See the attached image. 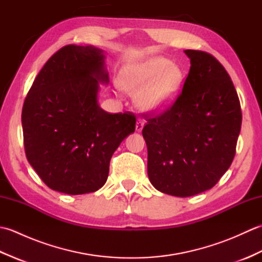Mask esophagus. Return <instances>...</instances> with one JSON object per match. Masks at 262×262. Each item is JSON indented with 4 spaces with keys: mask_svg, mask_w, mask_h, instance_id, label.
Returning <instances> with one entry per match:
<instances>
[{
    "mask_svg": "<svg viewBox=\"0 0 262 262\" xmlns=\"http://www.w3.org/2000/svg\"><path fill=\"white\" fill-rule=\"evenodd\" d=\"M143 127H144V120L137 119V121H136V130L137 132H142Z\"/></svg>",
    "mask_w": 262,
    "mask_h": 262,
    "instance_id": "34e87169",
    "label": "esophagus"
}]
</instances>
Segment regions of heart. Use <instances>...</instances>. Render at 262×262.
Masks as SVG:
<instances>
[{
	"label": "heart",
	"instance_id": "obj_1",
	"mask_svg": "<svg viewBox=\"0 0 262 262\" xmlns=\"http://www.w3.org/2000/svg\"><path fill=\"white\" fill-rule=\"evenodd\" d=\"M183 84V72L163 56H155L122 70L119 86L135 96L136 105L146 113H160L176 101Z\"/></svg>",
	"mask_w": 262,
	"mask_h": 262
}]
</instances>
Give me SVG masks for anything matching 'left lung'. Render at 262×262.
Wrapping results in <instances>:
<instances>
[{"instance_id": "left-lung-1", "label": "left lung", "mask_w": 262, "mask_h": 262, "mask_svg": "<svg viewBox=\"0 0 262 262\" xmlns=\"http://www.w3.org/2000/svg\"><path fill=\"white\" fill-rule=\"evenodd\" d=\"M190 70L174 103L147 117V174L159 191L189 197L213 188L230 168L241 130L240 100L210 54L187 49Z\"/></svg>"}]
</instances>
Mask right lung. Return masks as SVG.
I'll use <instances>...</instances> for the list:
<instances>
[{
    "label": "right lung",
    "instance_id": "1",
    "mask_svg": "<svg viewBox=\"0 0 262 262\" xmlns=\"http://www.w3.org/2000/svg\"><path fill=\"white\" fill-rule=\"evenodd\" d=\"M103 51L68 45L49 58L22 108L27 160L46 185L82 194L101 188L120 143L135 132L134 114H109L98 103L107 84Z\"/></svg>",
    "mask_w": 262,
    "mask_h": 262
}]
</instances>
